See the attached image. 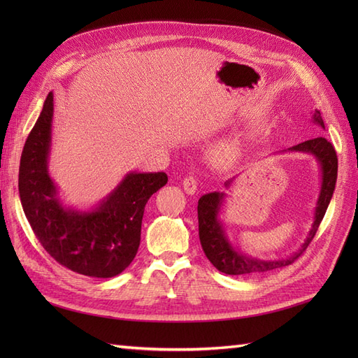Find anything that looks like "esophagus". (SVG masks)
Listing matches in <instances>:
<instances>
[{"label":"esophagus","instance_id":"esophagus-1","mask_svg":"<svg viewBox=\"0 0 358 358\" xmlns=\"http://www.w3.org/2000/svg\"><path fill=\"white\" fill-rule=\"evenodd\" d=\"M183 189H185V192L189 194V196H194V194L197 192L196 179H194L192 176H188V178L183 179Z\"/></svg>","mask_w":358,"mask_h":358}]
</instances>
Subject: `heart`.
<instances>
[{
    "mask_svg": "<svg viewBox=\"0 0 358 358\" xmlns=\"http://www.w3.org/2000/svg\"><path fill=\"white\" fill-rule=\"evenodd\" d=\"M242 146L237 138H222L210 149V158L218 166H233L241 158Z\"/></svg>",
    "mask_w": 358,
    "mask_h": 358,
    "instance_id": "heart-1",
    "label": "heart"
}]
</instances>
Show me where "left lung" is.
Masks as SVG:
<instances>
[{
	"label": "left lung",
	"mask_w": 358,
	"mask_h": 358,
	"mask_svg": "<svg viewBox=\"0 0 358 358\" xmlns=\"http://www.w3.org/2000/svg\"><path fill=\"white\" fill-rule=\"evenodd\" d=\"M312 121L321 128H326L324 127V121L318 109L312 112ZM282 152L308 154L312 155L318 162L321 182L315 210H313V222L310 225V230L297 251L285 258L263 259L243 254L239 246H236L230 241V236L227 233V227L221 218L227 194L220 191L204 194V196L200 197L197 206L200 243L206 257L209 258V262L218 268L220 272L225 275H257L294 263L312 242L324 215H326L329 203L334 192L336 179H338V157H336V150L333 145L327 138L317 137L312 140H306V142L299 143L292 148H288L282 150ZM236 178H231L224 183L227 189L231 188Z\"/></svg>",
	"instance_id": "1"
}]
</instances>
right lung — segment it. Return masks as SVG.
<instances>
[{
    "label": "right lung",
    "instance_id": "obj_1",
    "mask_svg": "<svg viewBox=\"0 0 358 358\" xmlns=\"http://www.w3.org/2000/svg\"><path fill=\"white\" fill-rule=\"evenodd\" d=\"M53 94L27 138L19 167V197L32 231L57 262L76 273L113 278L131 264L140 245L145 206L164 187V171H129L90 209L70 208L49 175Z\"/></svg>",
    "mask_w": 358,
    "mask_h": 358
}]
</instances>
